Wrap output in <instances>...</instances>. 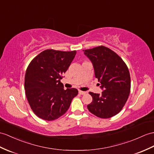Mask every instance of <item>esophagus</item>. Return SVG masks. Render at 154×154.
I'll return each mask as SVG.
<instances>
[{"label":"esophagus","mask_w":154,"mask_h":154,"mask_svg":"<svg viewBox=\"0 0 154 154\" xmlns=\"http://www.w3.org/2000/svg\"><path fill=\"white\" fill-rule=\"evenodd\" d=\"M79 93L80 95H85V94H86V92L85 91H79Z\"/></svg>","instance_id":"34e87169"}]
</instances>
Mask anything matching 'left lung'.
<instances>
[{
	"instance_id": "obj_1",
	"label": "left lung",
	"mask_w": 154,
	"mask_h": 154,
	"mask_svg": "<svg viewBox=\"0 0 154 154\" xmlns=\"http://www.w3.org/2000/svg\"><path fill=\"white\" fill-rule=\"evenodd\" d=\"M84 51V50H83ZM91 61L95 76L103 92H89L93 100L88 105L89 111L100 118H110L124 106L131 89L128 68L119 56L103 46L84 51Z\"/></svg>"
}]
</instances>
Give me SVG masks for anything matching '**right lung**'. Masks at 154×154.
Returning a JSON list of instances; mask_svg holds the SVG:
<instances>
[{
  "mask_svg": "<svg viewBox=\"0 0 154 154\" xmlns=\"http://www.w3.org/2000/svg\"><path fill=\"white\" fill-rule=\"evenodd\" d=\"M76 54V51L46 50L30 63L25 76V94L31 109L40 118L52 121L61 117L78 95L76 89H64L61 82Z\"/></svg>",
  "mask_w": 154,
  "mask_h": 154,
  "instance_id": "add662e5",
  "label": "right lung"
}]
</instances>
